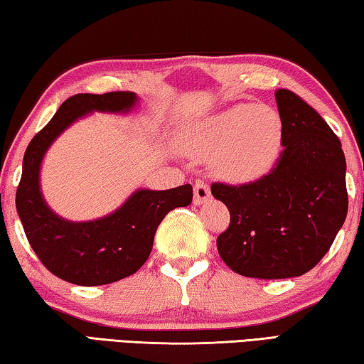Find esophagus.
<instances>
[{"label": "esophagus", "instance_id": "obj_1", "mask_svg": "<svg viewBox=\"0 0 364 364\" xmlns=\"http://www.w3.org/2000/svg\"><path fill=\"white\" fill-rule=\"evenodd\" d=\"M210 188H208V184L204 181H197L194 184V204L196 205H200V204H205L207 200H210Z\"/></svg>", "mask_w": 364, "mask_h": 364}]
</instances>
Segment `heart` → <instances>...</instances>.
<instances>
[{
  "label": "heart",
  "instance_id": "1",
  "mask_svg": "<svg viewBox=\"0 0 364 364\" xmlns=\"http://www.w3.org/2000/svg\"><path fill=\"white\" fill-rule=\"evenodd\" d=\"M282 119L267 104H236L184 125L178 144L194 159L210 157L220 180L247 184L268 175L282 149Z\"/></svg>",
  "mask_w": 364,
  "mask_h": 364
}]
</instances>
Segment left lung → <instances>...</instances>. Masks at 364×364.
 Wrapping results in <instances>:
<instances>
[{"label": "left lung", "mask_w": 364, "mask_h": 364, "mask_svg": "<svg viewBox=\"0 0 364 364\" xmlns=\"http://www.w3.org/2000/svg\"><path fill=\"white\" fill-rule=\"evenodd\" d=\"M274 96L284 127L278 162L258 181L212 184L231 217L218 254L247 278L284 279L315 268L348 210L341 141L300 96L284 88Z\"/></svg>", "instance_id": "left-lung-1"}]
</instances>
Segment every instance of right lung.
Listing matches in <instances>:
<instances>
[{
    "instance_id": "add662e5",
    "label": "right lung",
    "mask_w": 364,
    "mask_h": 364,
    "mask_svg": "<svg viewBox=\"0 0 364 364\" xmlns=\"http://www.w3.org/2000/svg\"><path fill=\"white\" fill-rule=\"evenodd\" d=\"M138 97L132 91L75 95L65 100L48 125L30 141L23 156L16 207L36 257L54 276L77 286L120 281L143 267L152 250L157 226L170 210L193 202V186L138 189L107 217L75 223L58 217L40 191V168L49 146L80 117L130 112Z\"/></svg>"
}]
</instances>
